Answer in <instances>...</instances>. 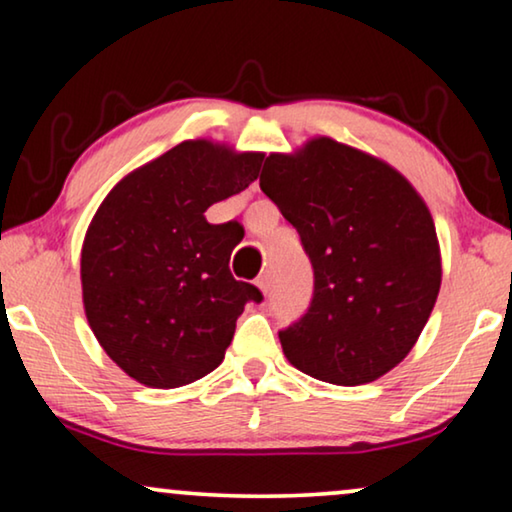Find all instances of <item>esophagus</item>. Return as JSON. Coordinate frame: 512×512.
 Wrapping results in <instances>:
<instances>
[{
    "label": "esophagus",
    "mask_w": 512,
    "mask_h": 512,
    "mask_svg": "<svg viewBox=\"0 0 512 512\" xmlns=\"http://www.w3.org/2000/svg\"><path fill=\"white\" fill-rule=\"evenodd\" d=\"M256 286H258V289H261L263 293H268V291H270V286H272V277H270V272H263V275L256 279Z\"/></svg>",
    "instance_id": "1"
}]
</instances>
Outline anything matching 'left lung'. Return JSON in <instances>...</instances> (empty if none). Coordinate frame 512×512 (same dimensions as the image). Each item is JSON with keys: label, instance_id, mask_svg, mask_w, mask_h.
I'll list each match as a JSON object with an SVG mask.
<instances>
[{"label": "left lung", "instance_id": "8db88e82", "mask_svg": "<svg viewBox=\"0 0 512 512\" xmlns=\"http://www.w3.org/2000/svg\"><path fill=\"white\" fill-rule=\"evenodd\" d=\"M261 191L298 230L314 293L279 331L286 359L321 382L356 387L401 363L440 291L431 212L384 160L314 137L296 153H270Z\"/></svg>", "mask_w": 512, "mask_h": 512}]
</instances>
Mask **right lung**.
Wrapping results in <instances>:
<instances>
[{"label": "right lung", "instance_id": "add662e5", "mask_svg": "<svg viewBox=\"0 0 512 512\" xmlns=\"http://www.w3.org/2000/svg\"><path fill=\"white\" fill-rule=\"evenodd\" d=\"M263 153L188 139L111 188L81 249L83 307L109 359L146 387L174 389L219 366L254 284L230 275L237 223L205 212L240 193Z\"/></svg>", "mask_w": 512, "mask_h": 512}]
</instances>
